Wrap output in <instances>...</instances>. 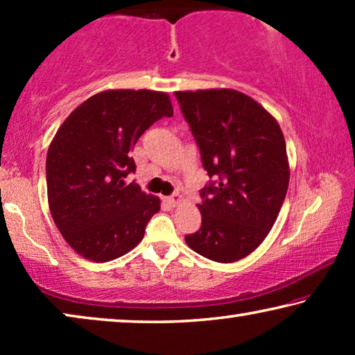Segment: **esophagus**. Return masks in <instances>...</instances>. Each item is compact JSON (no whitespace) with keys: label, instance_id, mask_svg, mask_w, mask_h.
<instances>
[{"label":"esophagus","instance_id":"1","mask_svg":"<svg viewBox=\"0 0 355 355\" xmlns=\"http://www.w3.org/2000/svg\"><path fill=\"white\" fill-rule=\"evenodd\" d=\"M182 200V197L181 196H179V193H173V196L171 197H168L166 198V202L169 203V205H171V207H176L178 205V203L179 202H181Z\"/></svg>","mask_w":355,"mask_h":355}]
</instances>
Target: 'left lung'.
<instances>
[{
  "mask_svg": "<svg viewBox=\"0 0 355 355\" xmlns=\"http://www.w3.org/2000/svg\"><path fill=\"white\" fill-rule=\"evenodd\" d=\"M210 179L200 191L202 226L187 245L231 263L259 247L273 227L289 186L279 124L250 96L231 89L176 92Z\"/></svg>",
  "mask_w": 355,
  "mask_h": 355,
  "instance_id": "8db88e82",
  "label": "left lung"
}]
</instances>
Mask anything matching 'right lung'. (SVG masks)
<instances>
[{"mask_svg": "<svg viewBox=\"0 0 355 355\" xmlns=\"http://www.w3.org/2000/svg\"><path fill=\"white\" fill-rule=\"evenodd\" d=\"M163 92L106 90L77 106L46 155L48 205L67 244L87 260L110 261L142 241L159 198L125 184L140 135L171 118Z\"/></svg>", "mask_w": 355, "mask_h": 355, "instance_id": "add662e5", "label": "right lung"}]
</instances>
